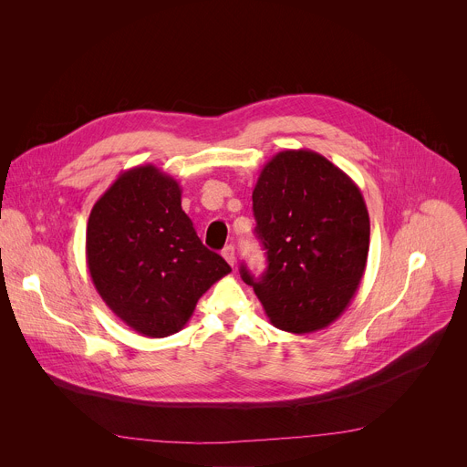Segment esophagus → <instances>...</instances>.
Here are the masks:
<instances>
[{"label": "esophagus", "mask_w": 467, "mask_h": 467, "mask_svg": "<svg viewBox=\"0 0 467 467\" xmlns=\"http://www.w3.org/2000/svg\"><path fill=\"white\" fill-rule=\"evenodd\" d=\"M222 254H223V258H225L231 265L236 264V254H234V247H233V245H225L223 251H222Z\"/></svg>", "instance_id": "esophagus-1"}]
</instances>
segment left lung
Here are the masks:
<instances>
[{
  "mask_svg": "<svg viewBox=\"0 0 467 467\" xmlns=\"http://www.w3.org/2000/svg\"><path fill=\"white\" fill-rule=\"evenodd\" d=\"M253 213L268 270L256 279L242 265L240 274L270 321L305 335L338 319L369 251V214L355 181L316 151L285 150L262 168Z\"/></svg>",
  "mask_w": 467,
  "mask_h": 467,
  "instance_id": "8db88e82",
  "label": "left lung"
}]
</instances>
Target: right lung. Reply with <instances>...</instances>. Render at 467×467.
Wrapping results in <instances>:
<instances>
[{"label": "right lung", "instance_id": "1", "mask_svg": "<svg viewBox=\"0 0 467 467\" xmlns=\"http://www.w3.org/2000/svg\"><path fill=\"white\" fill-rule=\"evenodd\" d=\"M179 182L153 164L125 170L92 207L87 264L107 306L150 338L179 332L231 265L199 240Z\"/></svg>", "mask_w": 467, "mask_h": 467}]
</instances>
